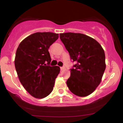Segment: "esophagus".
<instances>
[{"mask_svg": "<svg viewBox=\"0 0 123 123\" xmlns=\"http://www.w3.org/2000/svg\"><path fill=\"white\" fill-rule=\"evenodd\" d=\"M60 69H61V70H63L65 69V68L64 66H62V67H61Z\"/></svg>", "mask_w": 123, "mask_h": 123, "instance_id": "obj_1", "label": "esophagus"}]
</instances>
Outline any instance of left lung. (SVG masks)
Segmentation results:
<instances>
[{"label": "left lung", "mask_w": 123, "mask_h": 123, "mask_svg": "<svg viewBox=\"0 0 123 123\" xmlns=\"http://www.w3.org/2000/svg\"><path fill=\"white\" fill-rule=\"evenodd\" d=\"M60 36L71 60L76 62L70 69L68 87L74 95L88 96L100 84L105 72L104 49L95 39L82 33L68 32Z\"/></svg>", "instance_id": "8db88e82"}]
</instances>
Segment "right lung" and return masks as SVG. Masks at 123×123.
Returning a JSON list of instances; mask_svg holds the SVG:
<instances>
[{
	"label": "right lung",
	"mask_w": 123,
	"mask_h": 123,
	"mask_svg": "<svg viewBox=\"0 0 123 123\" xmlns=\"http://www.w3.org/2000/svg\"><path fill=\"white\" fill-rule=\"evenodd\" d=\"M53 32H36L19 44L15 57V67L23 87L36 98H43L53 90L60 68L50 66L49 49L58 39Z\"/></svg>",
	"instance_id": "add662e5"
}]
</instances>
